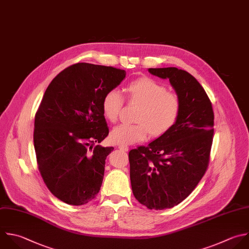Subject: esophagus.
Masks as SVG:
<instances>
[{
  "instance_id": "esophagus-1",
  "label": "esophagus",
  "mask_w": 249,
  "mask_h": 249,
  "mask_svg": "<svg viewBox=\"0 0 249 249\" xmlns=\"http://www.w3.org/2000/svg\"><path fill=\"white\" fill-rule=\"evenodd\" d=\"M119 149H120L121 151L127 152V151H128V146H126V145H120V146H119Z\"/></svg>"
}]
</instances>
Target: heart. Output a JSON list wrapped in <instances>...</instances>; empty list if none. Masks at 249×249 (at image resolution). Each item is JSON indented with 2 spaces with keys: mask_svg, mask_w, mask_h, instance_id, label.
<instances>
[{
  "mask_svg": "<svg viewBox=\"0 0 249 249\" xmlns=\"http://www.w3.org/2000/svg\"><path fill=\"white\" fill-rule=\"evenodd\" d=\"M130 102L140 105L136 121L138 124H123L111 132V140L117 144L130 145L147 139L149 133L160 136L170 130L180 116L181 100L176 93L167 91L160 83L148 77L130 82L126 89ZM124 98L118 89H110L103 96L101 107L105 119L116 123Z\"/></svg>",
  "mask_w": 249,
  "mask_h": 249,
  "instance_id": "heart-1",
  "label": "heart"
}]
</instances>
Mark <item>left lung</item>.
Instances as JSON below:
<instances>
[{"label": "left lung", "mask_w": 249, "mask_h": 249, "mask_svg": "<svg viewBox=\"0 0 249 249\" xmlns=\"http://www.w3.org/2000/svg\"><path fill=\"white\" fill-rule=\"evenodd\" d=\"M148 71L168 79L181 100L174 126L148 146H139L128 154L135 198L149 209L162 210L183 201L204 175L214 133V114L205 90L188 72L175 67Z\"/></svg>", "instance_id": "left-lung-1"}]
</instances>
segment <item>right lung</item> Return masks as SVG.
Masks as SVG:
<instances>
[{"mask_svg": "<svg viewBox=\"0 0 249 249\" xmlns=\"http://www.w3.org/2000/svg\"><path fill=\"white\" fill-rule=\"evenodd\" d=\"M125 75L110 66L73 64L43 96L35 116L37 162L49 190L65 203L86 204L100 190L105 160L114 150L95 145L109 134L101 103Z\"/></svg>", "mask_w": 249, "mask_h": 249, "instance_id": "add662e5", "label": "right lung"}]
</instances>
